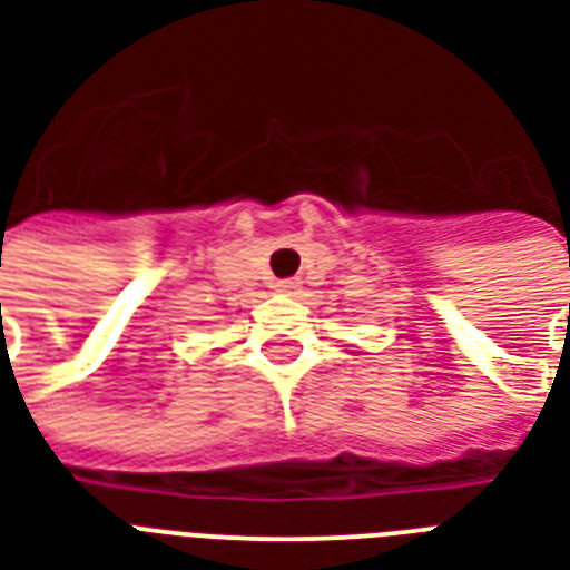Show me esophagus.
Segmentation results:
<instances>
[{
    "instance_id": "esophagus-1",
    "label": "esophagus",
    "mask_w": 570,
    "mask_h": 570,
    "mask_svg": "<svg viewBox=\"0 0 570 570\" xmlns=\"http://www.w3.org/2000/svg\"><path fill=\"white\" fill-rule=\"evenodd\" d=\"M298 286H302V281H298V277H286V281H277L275 289L277 293H295Z\"/></svg>"
}]
</instances>
